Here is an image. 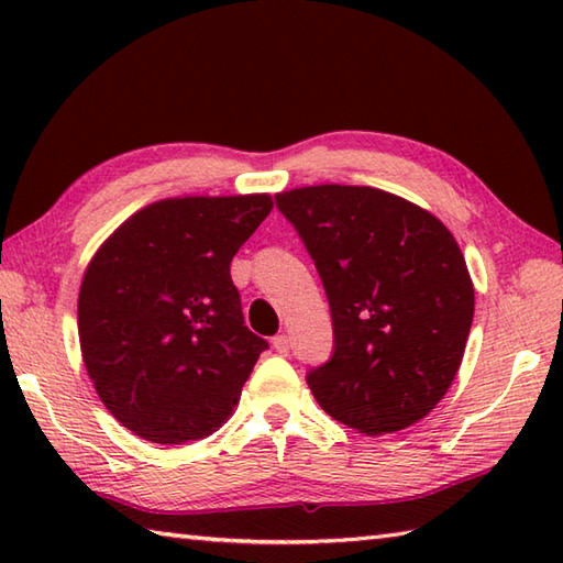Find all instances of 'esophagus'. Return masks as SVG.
Instances as JSON below:
<instances>
[{
  "label": "esophagus",
  "mask_w": 563,
  "mask_h": 563,
  "mask_svg": "<svg viewBox=\"0 0 563 563\" xmlns=\"http://www.w3.org/2000/svg\"><path fill=\"white\" fill-rule=\"evenodd\" d=\"M273 349L278 351L280 355H288L290 353V336H288V333H280V336H275Z\"/></svg>",
  "instance_id": "1"
}]
</instances>
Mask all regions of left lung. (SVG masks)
<instances>
[{"label":"left lung","mask_w":563,"mask_h":563,"mask_svg":"<svg viewBox=\"0 0 563 563\" xmlns=\"http://www.w3.org/2000/svg\"><path fill=\"white\" fill-rule=\"evenodd\" d=\"M275 202L331 307L333 355L307 375L314 399L365 435L418 423L457 375L474 319L454 236L435 214L369 186H305Z\"/></svg>","instance_id":"1"}]
</instances>
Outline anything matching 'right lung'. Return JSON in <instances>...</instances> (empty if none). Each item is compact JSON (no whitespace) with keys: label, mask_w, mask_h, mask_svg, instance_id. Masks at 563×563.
<instances>
[{"label":"right lung","mask_w":563,"mask_h":563,"mask_svg":"<svg viewBox=\"0 0 563 563\" xmlns=\"http://www.w3.org/2000/svg\"><path fill=\"white\" fill-rule=\"evenodd\" d=\"M271 210L268 194L157 200L89 261L81 357L106 409L135 435L181 445L232 416L268 343L244 327L230 263Z\"/></svg>","instance_id":"right-lung-1"}]
</instances>
